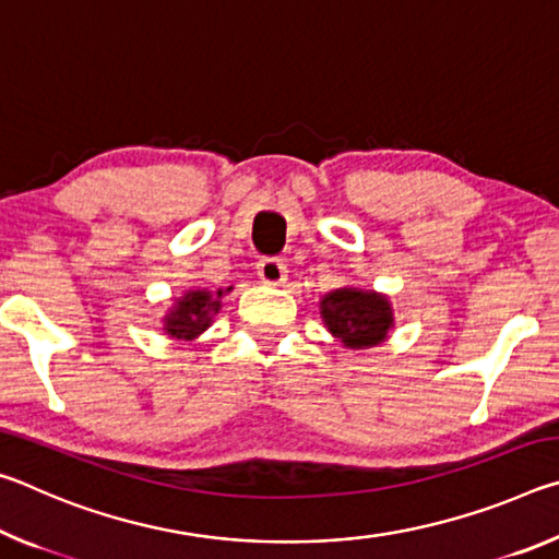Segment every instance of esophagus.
Wrapping results in <instances>:
<instances>
[{
	"instance_id": "esophagus-1",
	"label": "esophagus",
	"mask_w": 559,
	"mask_h": 559,
	"mask_svg": "<svg viewBox=\"0 0 559 559\" xmlns=\"http://www.w3.org/2000/svg\"><path fill=\"white\" fill-rule=\"evenodd\" d=\"M286 263H283L278 257H266L259 261V278L269 286H278V283L286 281Z\"/></svg>"
}]
</instances>
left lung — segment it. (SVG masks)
Returning a JSON list of instances; mask_svg holds the SVG:
<instances>
[{"instance_id": "left-lung-1", "label": "left lung", "mask_w": 559, "mask_h": 559, "mask_svg": "<svg viewBox=\"0 0 559 559\" xmlns=\"http://www.w3.org/2000/svg\"><path fill=\"white\" fill-rule=\"evenodd\" d=\"M323 320L330 333L347 347H372L382 343L392 325V308L384 296L355 288H340L323 298Z\"/></svg>"}]
</instances>
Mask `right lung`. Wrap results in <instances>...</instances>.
<instances>
[{"label":"right lung","mask_w":559,"mask_h":559,"mask_svg":"<svg viewBox=\"0 0 559 559\" xmlns=\"http://www.w3.org/2000/svg\"><path fill=\"white\" fill-rule=\"evenodd\" d=\"M216 296H222V290ZM212 310H219V300H214L206 290H189L167 316L165 330L173 337H194L210 325Z\"/></svg>","instance_id":"1"}]
</instances>
